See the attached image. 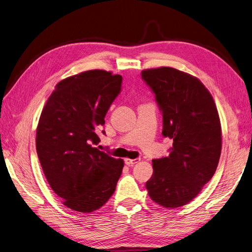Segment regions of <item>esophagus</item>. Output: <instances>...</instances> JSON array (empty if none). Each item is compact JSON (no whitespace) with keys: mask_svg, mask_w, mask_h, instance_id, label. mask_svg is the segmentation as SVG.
<instances>
[{"mask_svg":"<svg viewBox=\"0 0 252 252\" xmlns=\"http://www.w3.org/2000/svg\"><path fill=\"white\" fill-rule=\"evenodd\" d=\"M139 161H140V159H125V163H126L127 166H133V165H135L136 163H138Z\"/></svg>","mask_w":252,"mask_h":252,"instance_id":"obj_1","label":"esophagus"}]
</instances>
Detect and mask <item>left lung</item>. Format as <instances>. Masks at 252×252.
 I'll list each match as a JSON object with an SVG mask.
<instances>
[{
  "label": "left lung",
  "mask_w": 252,
  "mask_h": 252,
  "mask_svg": "<svg viewBox=\"0 0 252 252\" xmlns=\"http://www.w3.org/2000/svg\"><path fill=\"white\" fill-rule=\"evenodd\" d=\"M141 77L162 112V135L173 140L168 157L153 160L146 189L156 203L175 209L196 197L217 169L222 146L218 111L209 90L189 73L159 67L142 70Z\"/></svg>",
  "instance_id": "8db88e82"
}]
</instances>
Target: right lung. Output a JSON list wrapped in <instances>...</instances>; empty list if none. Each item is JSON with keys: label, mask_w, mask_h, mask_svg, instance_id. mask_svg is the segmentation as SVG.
Listing matches in <instances>:
<instances>
[{"label": "right lung", "mask_w": 252, "mask_h": 252, "mask_svg": "<svg viewBox=\"0 0 252 252\" xmlns=\"http://www.w3.org/2000/svg\"><path fill=\"white\" fill-rule=\"evenodd\" d=\"M121 83L120 74L84 71L59 82L42 109L36 131L37 156L51 188L73 211L100 209L123 172L124 160L95 147L96 133L105 125Z\"/></svg>", "instance_id": "1"}]
</instances>
